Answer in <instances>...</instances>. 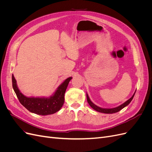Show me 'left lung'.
Returning <instances> with one entry per match:
<instances>
[{"label":"left lung","instance_id":"obj_1","mask_svg":"<svg viewBox=\"0 0 152 152\" xmlns=\"http://www.w3.org/2000/svg\"><path fill=\"white\" fill-rule=\"evenodd\" d=\"M135 93H136V91L134 92V93L132 95V97L130 99H129L127 101H126L125 103H124L123 104H122L120 106H118V107H117L113 108H101L99 107H98V106H96V104H94L93 102H91L90 98H89L88 94H87V93H86V96H87V102H88L89 104L92 107V108H93L94 110H96V111H97L98 112H101V113H116V112H119L122 108L126 107V106H127L132 101V99H133V98H134Z\"/></svg>","mask_w":152,"mask_h":152}]
</instances>
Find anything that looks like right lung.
Returning <instances> with one entry per match:
<instances>
[{
  "instance_id": "right-lung-1",
  "label": "right lung",
  "mask_w": 152,
  "mask_h": 152,
  "mask_svg": "<svg viewBox=\"0 0 152 152\" xmlns=\"http://www.w3.org/2000/svg\"><path fill=\"white\" fill-rule=\"evenodd\" d=\"M72 77H68L59 85L54 93L50 97H26L18 89L16 80L12 75V87L20 103L31 113L40 115H48L58 112L65 102V93L69 82Z\"/></svg>"
}]
</instances>
